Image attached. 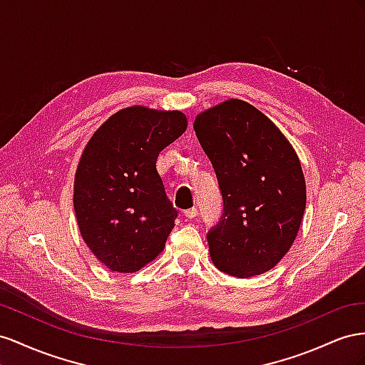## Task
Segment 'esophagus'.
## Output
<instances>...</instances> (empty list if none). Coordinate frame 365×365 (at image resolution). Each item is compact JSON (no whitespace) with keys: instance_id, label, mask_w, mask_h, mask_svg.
<instances>
[{"instance_id":"1","label":"esophagus","mask_w":365,"mask_h":365,"mask_svg":"<svg viewBox=\"0 0 365 365\" xmlns=\"http://www.w3.org/2000/svg\"><path fill=\"white\" fill-rule=\"evenodd\" d=\"M183 215L188 218V220H192V218H195L197 217V210L195 207H191V210H186L185 212H183Z\"/></svg>"}]
</instances>
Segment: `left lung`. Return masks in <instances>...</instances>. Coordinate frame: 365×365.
I'll return each mask as SVG.
<instances>
[{"instance_id":"obj_1","label":"left lung","mask_w":365,"mask_h":365,"mask_svg":"<svg viewBox=\"0 0 365 365\" xmlns=\"http://www.w3.org/2000/svg\"><path fill=\"white\" fill-rule=\"evenodd\" d=\"M194 131L223 195L207 234L212 263L237 278L264 274L294 245L306 210V179L287 138L251 103L227 99L195 116Z\"/></svg>"}]
</instances>
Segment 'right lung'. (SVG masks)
<instances>
[{
    "label": "right lung",
    "mask_w": 365,
    "mask_h": 365,
    "mask_svg": "<svg viewBox=\"0 0 365 365\" xmlns=\"http://www.w3.org/2000/svg\"><path fill=\"white\" fill-rule=\"evenodd\" d=\"M186 127L179 110L133 106L103 122L82 151L73 185L76 222L111 272H138L163 251L177 211L155 162Z\"/></svg>",
    "instance_id": "add662e5"
}]
</instances>
